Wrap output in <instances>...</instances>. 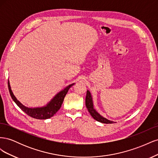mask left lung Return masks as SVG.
I'll use <instances>...</instances> for the list:
<instances>
[{"mask_svg":"<svg viewBox=\"0 0 158 158\" xmlns=\"http://www.w3.org/2000/svg\"><path fill=\"white\" fill-rule=\"evenodd\" d=\"M85 106H86L89 113H90L92 117L95 119V120L101 122L102 123H106V124H111L113 122L111 121H109L108 119L102 117L99 113L96 112V111L94 109L93 106V102H92V96H91L90 92L88 90L87 94H86V97H85Z\"/></svg>","mask_w":158,"mask_h":158,"instance_id":"8db88e82","label":"left lung"}]
</instances>
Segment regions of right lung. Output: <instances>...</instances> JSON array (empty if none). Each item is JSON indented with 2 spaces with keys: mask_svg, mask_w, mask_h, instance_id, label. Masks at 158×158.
<instances>
[{
  "mask_svg": "<svg viewBox=\"0 0 158 158\" xmlns=\"http://www.w3.org/2000/svg\"><path fill=\"white\" fill-rule=\"evenodd\" d=\"M74 84L69 85V86L64 88V89L62 90L56 96L52 99V101L47 105L46 106L40 108H28L25 107L17 100L16 97L14 96L12 90L10 89V84L9 81H8V87L9 92H10V96L14 100V102L16 103L17 106L20 107L22 111L26 113L27 115H29L34 118L37 119H46L52 117L54 114L59 111L60 108L62 103L64 101V98L65 95L67 94L69 88L73 85Z\"/></svg>",
  "mask_w": 158,
  "mask_h": 158,
  "instance_id": "obj_1",
  "label": "right lung"
}]
</instances>
